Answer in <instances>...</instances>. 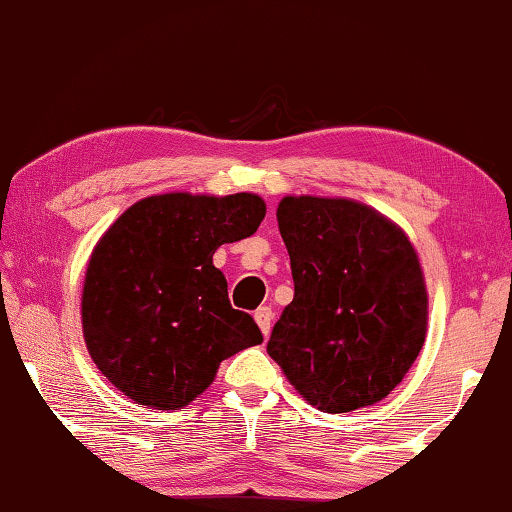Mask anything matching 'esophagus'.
Returning <instances> with one entry per match:
<instances>
[{"instance_id": "1", "label": "esophagus", "mask_w": 512, "mask_h": 512, "mask_svg": "<svg viewBox=\"0 0 512 512\" xmlns=\"http://www.w3.org/2000/svg\"><path fill=\"white\" fill-rule=\"evenodd\" d=\"M254 318H256V322H258V327H261L263 336L270 334V329H272V320H274V313H272L270 306H261V309H256Z\"/></svg>"}]
</instances>
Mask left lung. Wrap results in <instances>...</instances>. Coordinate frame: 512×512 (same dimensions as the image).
<instances>
[{"label": "left lung", "instance_id": "left-lung-1", "mask_svg": "<svg viewBox=\"0 0 512 512\" xmlns=\"http://www.w3.org/2000/svg\"><path fill=\"white\" fill-rule=\"evenodd\" d=\"M279 233L295 297L267 355L306 403L341 414L403 382L428 332V290L407 233L343 196H283Z\"/></svg>", "mask_w": 512, "mask_h": 512}]
</instances>
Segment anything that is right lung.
<instances>
[{"mask_svg":"<svg viewBox=\"0 0 512 512\" xmlns=\"http://www.w3.org/2000/svg\"><path fill=\"white\" fill-rule=\"evenodd\" d=\"M265 217L258 194L169 192L123 212L93 247L82 332L98 371L137 405L183 410L235 352L263 343L233 309L212 254L249 238Z\"/></svg>","mask_w":512,"mask_h":512,"instance_id":"right-lung-1","label":"right lung"}]
</instances>
